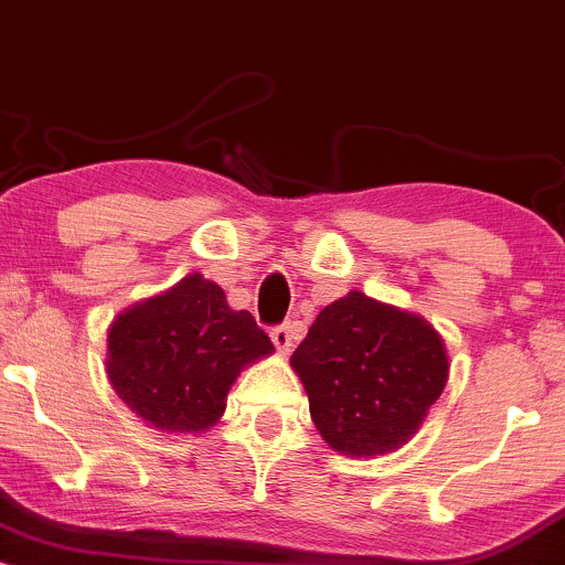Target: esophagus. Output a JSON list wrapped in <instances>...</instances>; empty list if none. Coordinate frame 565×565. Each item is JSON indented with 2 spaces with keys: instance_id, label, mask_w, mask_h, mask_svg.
<instances>
[{
  "instance_id": "esophagus-1",
  "label": "esophagus",
  "mask_w": 565,
  "mask_h": 565,
  "mask_svg": "<svg viewBox=\"0 0 565 565\" xmlns=\"http://www.w3.org/2000/svg\"><path fill=\"white\" fill-rule=\"evenodd\" d=\"M270 340H274V345L278 353H289L291 348V329L289 323H278V327L270 329Z\"/></svg>"
}]
</instances>
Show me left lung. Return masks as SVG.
I'll return each instance as SVG.
<instances>
[{
  "mask_svg": "<svg viewBox=\"0 0 565 565\" xmlns=\"http://www.w3.org/2000/svg\"><path fill=\"white\" fill-rule=\"evenodd\" d=\"M291 366L321 438L350 457H377L406 444L449 374L430 323L364 291H348L321 310Z\"/></svg>",
  "mask_w": 565,
  "mask_h": 565,
  "instance_id": "left-lung-1",
  "label": "left lung"
}]
</instances>
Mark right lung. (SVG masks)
Returning a JSON list of instances; mask_svg holds the SVG:
<instances>
[{"label":"right lung","mask_w":565,"mask_h":565,"mask_svg":"<svg viewBox=\"0 0 565 565\" xmlns=\"http://www.w3.org/2000/svg\"><path fill=\"white\" fill-rule=\"evenodd\" d=\"M270 350L249 310H231L217 284L193 274L114 321L108 377L140 419L167 433H199L223 414L242 366Z\"/></svg>","instance_id":"right-lung-1"}]
</instances>
